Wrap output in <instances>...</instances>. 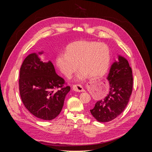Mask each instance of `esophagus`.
Here are the masks:
<instances>
[{
	"mask_svg": "<svg viewBox=\"0 0 152 152\" xmlns=\"http://www.w3.org/2000/svg\"><path fill=\"white\" fill-rule=\"evenodd\" d=\"M73 90L75 92H84V89L83 87H82V86L81 85H74L73 86Z\"/></svg>",
	"mask_w": 152,
	"mask_h": 152,
	"instance_id": "esophagus-1",
	"label": "esophagus"
}]
</instances>
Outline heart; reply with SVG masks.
I'll return each mask as SVG.
<instances>
[{"mask_svg": "<svg viewBox=\"0 0 152 152\" xmlns=\"http://www.w3.org/2000/svg\"><path fill=\"white\" fill-rule=\"evenodd\" d=\"M110 62V51L105 44L81 41L68 45L65 52H60L55 63L61 73L70 77L77 69L76 79L81 81L89 78L103 76L107 71Z\"/></svg>", "mask_w": 152, "mask_h": 152, "instance_id": "heart-1", "label": "heart"}]
</instances>
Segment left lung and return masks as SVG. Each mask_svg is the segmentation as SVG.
<instances>
[{
	"mask_svg": "<svg viewBox=\"0 0 152 152\" xmlns=\"http://www.w3.org/2000/svg\"><path fill=\"white\" fill-rule=\"evenodd\" d=\"M118 60L111 66L107 76L110 89L107 96L98 100L90 110L99 122L113 120L124 110L132 91V71L128 61L118 55Z\"/></svg>",
	"mask_w": 152,
	"mask_h": 152,
	"instance_id": "1",
	"label": "left lung"
}]
</instances>
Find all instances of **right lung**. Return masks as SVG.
<instances>
[{
	"label": "right lung",
	"mask_w": 152,
	"mask_h": 152,
	"mask_svg": "<svg viewBox=\"0 0 152 152\" xmlns=\"http://www.w3.org/2000/svg\"><path fill=\"white\" fill-rule=\"evenodd\" d=\"M42 53L43 51L32 53L23 61L20 93L24 105L31 114L43 120H52L60 113L70 87H63L64 79L56 73L50 60L44 62L39 57ZM59 87L61 90L53 91Z\"/></svg>",
	"instance_id": "add662e5"
}]
</instances>
